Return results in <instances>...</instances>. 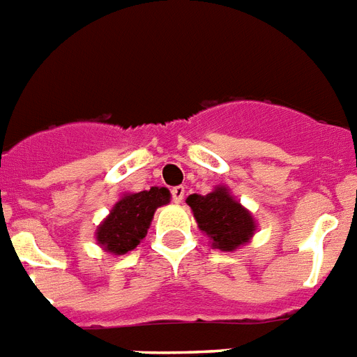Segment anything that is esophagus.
<instances>
[{
  "mask_svg": "<svg viewBox=\"0 0 357 357\" xmlns=\"http://www.w3.org/2000/svg\"><path fill=\"white\" fill-rule=\"evenodd\" d=\"M185 197V187H174L172 188V202L181 203Z\"/></svg>",
  "mask_w": 357,
  "mask_h": 357,
  "instance_id": "esophagus-1",
  "label": "esophagus"
}]
</instances>
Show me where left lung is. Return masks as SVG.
<instances>
[{
	"label": "left lung",
	"mask_w": 357,
	"mask_h": 357,
	"mask_svg": "<svg viewBox=\"0 0 357 357\" xmlns=\"http://www.w3.org/2000/svg\"><path fill=\"white\" fill-rule=\"evenodd\" d=\"M187 205L192 211L197 229L211 239L208 243L212 248L234 252L247 245L257 232L252 212L232 196L227 185H215L214 190L205 196L190 194Z\"/></svg>",
	"instance_id": "1"
}]
</instances>
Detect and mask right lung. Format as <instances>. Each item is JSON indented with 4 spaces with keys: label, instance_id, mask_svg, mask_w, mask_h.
<instances>
[{
    "label": "right lung",
    "instance_id": "right-lung-1",
    "mask_svg": "<svg viewBox=\"0 0 357 357\" xmlns=\"http://www.w3.org/2000/svg\"><path fill=\"white\" fill-rule=\"evenodd\" d=\"M167 203H170V190L165 187L125 192L114 203L109 215L98 225L96 243L112 256H123L134 250L151 229L155 208Z\"/></svg>",
    "mask_w": 357,
    "mask_h": 357
}]
</instances>
